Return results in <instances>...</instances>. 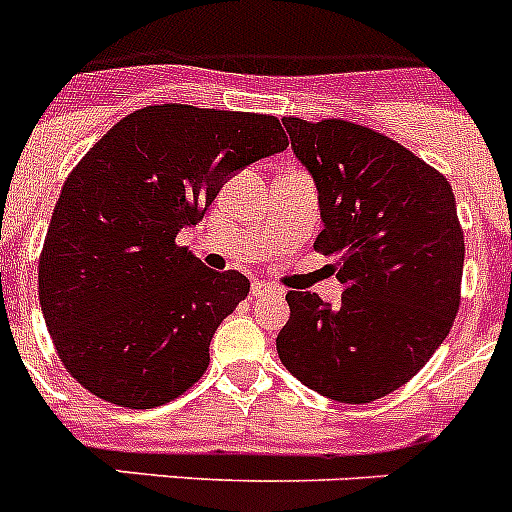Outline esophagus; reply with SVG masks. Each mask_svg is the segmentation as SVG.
<instances>
[{
	"instance_id": "1",
	"label": "esophagus",
	"mask_w": 512,
	"mask_h": 512,
	"mask_svg": "<svg viewBox=\"0 0 512 512\" xmlns=\"http://www.w3.org/2000/svg\"><path fill=\"white\" fill-rule=\"evenodd\" d=\"M266 295L282 297V295H284V289H279L277 284H269V282H253L251 297H266Z\"/></svg>"
}]
</instances>
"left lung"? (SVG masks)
Instances as JSON below:
<instances>
[{
  "mask_svg": "<svg viewBox=\"0 0 512 512\" xmlns=\"http://www.w3.org/2000/svg\"><path fill=\"white\" fill-rule=\"evenodd\" d=\"M318 187L315 251L336 256L341 305L287 292L282 364L310 390L361 405L413 379L449 336L464 230L446 176L397 140L348 120L284 117Z\"/></svg>",
  "mask_w": 512,
  "mask_h": 512,
  "instance_id": "obj_1",
  "label": "left lung"
}]
</instances>
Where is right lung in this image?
<instances>
[{
  "label": "right lung",
  "instance_id": "1",
  "mask_svg": "<svg viewBox=\"0 0 512 512\" xmlns=\"http://www.w3.org/2000/svg\"><path fill=\"white\" fill-rule=\"evenodd\" d=\"M287 148L274 115L153 104L122 117L71 171L38 264L43 318L71 377L120 408H158L205 374L241 271L176 243L235 171Z\"/></svg>",
  "mask_w": 512,
  "mask_h": 512
}]
</instances>
